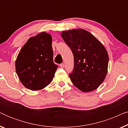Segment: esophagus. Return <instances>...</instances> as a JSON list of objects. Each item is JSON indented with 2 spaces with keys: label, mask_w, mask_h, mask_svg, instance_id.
Instances as JSON below:
<instances>
[{
  "label": "esophagus",
  "mask_w": 128,
  "mask_h": 128,
  "mask_svg": "<svg viewBox=\"0 0 128 128\" xmlns=\"http://www.w3.org/2000/svg\"><path fill=\"white\" fill-rule=\"evenodd\" d=\"M60 66L61 68H64V64H63V63H62V64H60Z\"/></svg>",
  "instance_id": "esophagus-1"
}]
</instances>
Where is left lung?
<instances>
[{"mask_svg": "<svg viewBox=\"0 0 128 128\" xmlns=\"http://www.w3.org/2000/svg\"><path fill=\"white\" fill-rule=\"evenodd\" d=\"M61 36L74 56V68L69 74L72 83L83 92L96 90L107 73L108 55L105 47L83 29L64 31Z\"/></svg>", "mask_w": 128, "mask_h": 128, "instance_id": "left-lung-1", "label": "left lung"}]
</instances>
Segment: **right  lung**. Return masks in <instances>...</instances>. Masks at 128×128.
<instances>
[{"instance_id": "right-lung-1", "label": "right lung", "mask_w": 128, "mask_h": 128, "mask_svg": "<svg viewBox=\"0 0 128 128\" xmlns=\"http://www.w3.org/2000/svg\"><path fill=\"white\" fill-rule=\"evenodd\" d=\"M52 40L48 33H40L28 40L17 56L16 71L28 89L41 90L52 81L58 66L54 62Z\"/></svg>"}]
</instances>
